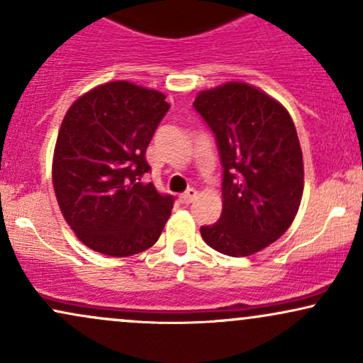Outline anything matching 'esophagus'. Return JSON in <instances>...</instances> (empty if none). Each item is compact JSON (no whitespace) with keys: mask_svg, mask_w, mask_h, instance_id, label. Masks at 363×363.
Instances as JSON below:
<instances>
[{"mask_svg":"<svg viewBox=\"0 0 363 363\" xmlns=\"http://www.w3.org/2000/svg\"><path fill=\"white\" fill-rule=\"evenodd\" d=\"M196 198H198V191L193 189V187H189V189H187L184 194L179 196L181 203H184V205H189V203H193Z\"/></svg>","mask_w":363,"mask_h":363,"instance_id":"34e87169","label":"esophagus"}]
</instances>
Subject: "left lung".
Listing matches in <instances>:
<instances>
[{"label":"left lung","instance_id":"8db88e82","mask_svg":"<svg viewBox=\"0 0 363 363\" xmlns=\"http://www.w3.org/2000/svg\"><path fill=\"white\" fill-rule=\"evenodd\" d=\"M193 107L213 131L223 167L222 215L201 237L227 256H251L280 239L301 206L297 129L280 102L247 83L201 91Z\"/></svg>","mask_w":363,"mask_h":363}]
</instances>
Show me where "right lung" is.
<instances>
[{"instance_id":"1","label":"right lung","mask_w":363,"mask_h":363,"mask_svg":"<svg viewBox=\"0 0 363 363\" xmlns=\"http://www.w3.org/2000/svg\"><path fill=\"white\" fill-rule=\"evenodd\" d=\"M170 106L157 90L111 82L86 91L62 119L52 160L57 205L83 244L107 256L147 251L174 196L141 182L148 143Z\"/></svg>"}]
</instances>
